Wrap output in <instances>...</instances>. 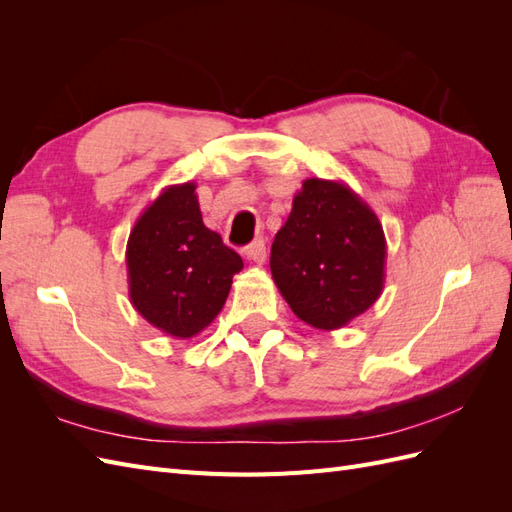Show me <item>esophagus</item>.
<instances>
[{"mask_svg":"<svg viewBox=\"0 0 512 512\" xmlns=\"http://www.w3.org/2000/svg\"><path fill=\"white\" fill-rule=\"evenodd\" d=\"M245 256L250 258V260H254L256 265H262V262L267 260V245H265V241L258 239V241H254V243L247 245Z\"/></svg>","mask_w":512,"mask_h":512,"instance_id":"obj_1","label":"esophagus"}]
</instances>
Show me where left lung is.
<instances>
[{"label": "left lung", "instance_id": "1", "mask_svg": "<svg viewBox=\"0 0 512 512\" xmlns=\"http://www.w3.org/2000/svg\"><path fill=\"white\" fill-rule=\"evenodd\" d=\"M384 267L374 209L342 181L305 179L271 247L273 282L294 316L320 331L346 327L380 299Z\"/></svg>", "mask_w": 512, "mask_h": 512}]
</instances>
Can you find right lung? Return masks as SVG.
Wrapping results in <instances>:
<instances>
[{"instance_id":"obj_1","label":"right lung","mask_w":512,"mask_h":512,"mask_svg":"<svg viewBox=\"0 0 512 512\" xmlns=\"http://www.w3.org/2000/svg\"><path fill=\"white\" fill-rule=\"evenodd\" d=\"M128 290L151 327L190 339L222 312L241 256L205 226L196 183L168 185L141 213L126 247Z\"/></svg>"}]
</instances>
